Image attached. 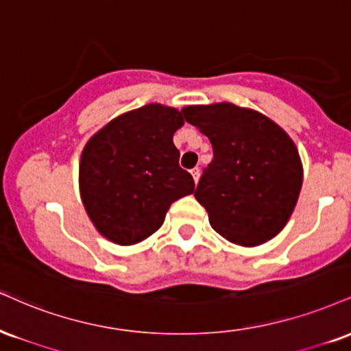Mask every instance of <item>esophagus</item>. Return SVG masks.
<instances>
[{
	"label": "esophagus",
	"instance_id": "1",
	"mask_svg": "<svg viewBox=\"0 0 351 351\" xmlns=\"http://www.w3.org/2000/svg\"><path fill=\"white\" fill-rule=\"evenodd\" d=\"M191 175H193L194 183H197V181H199V176H201V170H199V168H193Z\"/></svg>",
	"mask_w": 351,
	"mask_h": 351
}]
</instances>
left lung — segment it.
Returning a JSON list of instances; mask_svg holds the SVG:
<instances>
[{
  "instance_id": "8db88e82",
  "label": "left lung",
  "mask_w": 351,
  "mask_h": 351,
  "mask_svg": "<svg viewBox=\"0 0 351 351\" xmlns=\"http://www.w3.org/2000/svg\"><path fill=\"white\" fill-rule=\"evenodd\" d=\"M181 112L213 143L214 158L194 191L210 227L242 247L280 234L302 186V163L289 135L261 112L232 103Z\"/></svg>"
}]
</instances>
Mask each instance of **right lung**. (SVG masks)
I'll return each mask as SVG.
<instances>
[{"label":"right lung","instance_id":"1","mask_svg":"<svg viewBox=\"0 0 351 351\" xmlns=\"http://www.w3.org/2000/svg\"><path fill=\"white\" fill-rule=\"evenodd\" d=\"M183 124L178 109L147 104L117 116L84 145L80 194L103 237L117 245L142 242L162 227L171 202L194 193L173 143Z\"/></svg>","mask_w":351,"mask_h":351}]
</instances>
